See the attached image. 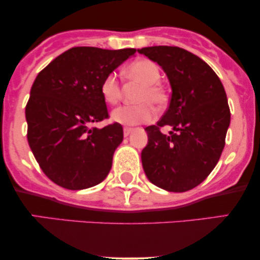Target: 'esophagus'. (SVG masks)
<instances>
[{
    "label": "esophagus",
    "instance_id": "esophagus-1",
    "mask_svg": "<svg viewBox=\"0 0 260 260\" xmlns=\"http://www.w3.org/2000/svg\"><path fill=\"white\" fill-rule=\"evenodd\" d=\"M132 132H133V128H129V127H124L123 128V136L124 137H128Z\"/></svg>",
    "mask_w": 260,
    "mask_h": 260
}]
</instances>
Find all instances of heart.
Masks as SVG:
<instances>
[{"instance_id":"b5f03b06","label":"heart","mask_w":260,"mask_h":260,"mask_svg":"<svg viewBox=\"0 0 260 260\" xmlns=\"http://www.w3.org/2000/svg\"><path fill=\"white\" fill-rule=\"evenodd\" d=\"M124 77L140 85L136 95L138 104L132 106H120L111 113L112 121L123 126H134L140 122H149L154 118V107H161L166 101V94L160 85L161 72L155 62L147 58L133 61L124 70ZM103 100L109 105H115L121 99V84L115 73L107 74L100 85Z\"/></svg>"}]
</instances>
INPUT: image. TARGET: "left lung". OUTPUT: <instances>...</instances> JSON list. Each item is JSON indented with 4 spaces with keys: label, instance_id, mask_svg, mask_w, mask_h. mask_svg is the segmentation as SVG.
Segmentation results:
<instances>
[{
    "label": "left lung",
    "instance_id": "left-lung-1",
    "mask_svg": "<svg viewBox=\"0 0 260 260\" xmlns=\"http://www.w3.org/2000/svg\"><path fill=\"white\" fill-rule=\"evenodd\" d=\"M138 51L162 67L172 89L161 120L145 128L143 169L151 183L169 192L193 189L210 175L225 147L231 118L225 89L213 68L187 50L151 46ZM164 125L174 128L170 136L160 133Z\"/></svg>",
    "mask_w": 260,
    "mask_h": 260
}]
</instances>
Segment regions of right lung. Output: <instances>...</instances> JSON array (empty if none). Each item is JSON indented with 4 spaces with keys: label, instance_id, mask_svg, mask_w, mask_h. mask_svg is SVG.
Wrapping results in <instances>:
<instances>
[{
    "label": "right lung",
    "instance_id": "right-lung-1",
    "mask_svg": "<svg viewBox=\"0 0 260 260\" xmlns=\"http://www.w3.org/2000/svg\"><path fill=\"white\" fill-rule=\"evenodd\" d=\"M136 49L72 47L38 74L25 106L28 143L39 166L67 189L96 186L109 175L123 140L120 123L90 127L109 118L100 85Z\"/></svg>",
    "mask_w": 260,
    "mask_h": 260
}]
</instances>
